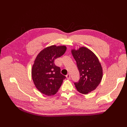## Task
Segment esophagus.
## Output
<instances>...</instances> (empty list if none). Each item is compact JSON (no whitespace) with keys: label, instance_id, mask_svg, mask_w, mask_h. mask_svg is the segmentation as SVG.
Masks as SVG:
<instances>
[{"label":"esophagus","instance_id":"esophagus-1","mask_svg":"<svg viewBox=\"0 0 127 127\" xmlns=\"http://www.w3.org/2000/svg\"><path fill=\"white\" fill-rule=\"evenodd\" d=\"M66 77L68 79H70V75L69 74H68L67 75H66Z\"/></svg>","mask_w":127,"mask_h":127}]
</instances>
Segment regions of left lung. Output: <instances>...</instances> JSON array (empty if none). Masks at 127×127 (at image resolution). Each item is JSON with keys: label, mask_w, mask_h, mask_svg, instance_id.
Segmentation results:
<instances>
[{"label": "left lung", "mask_w": 127, "mask_h": 127, "mask_svg": "<svg viewBox=\"0 0 127 127\" xmlns=\"http://www.w3.org/2000/svg\"><path fill=\"white\" fill-rule=\"evenodd\" d=\"M80 74L79 82L74 84L79 93L87 94L95 90L101 82L103 69L97 56L91 50L81 47L71 50Z\"/></svg>", "instance_id": "obj_1"}]
</instances>
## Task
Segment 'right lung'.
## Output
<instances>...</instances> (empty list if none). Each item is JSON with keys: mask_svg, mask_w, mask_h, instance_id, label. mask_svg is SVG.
<instances>
[{"mask_svg": "<svg viewBox=\"0 0 127 127\" xmlns=\"http://www.w3.org/2000/svg\"><path fill=\"white\" fill-rule=\"evenodd\" d=\"M65 45L49 46L41 50L34 60L32 68V77L36 88L48 96L55 95L66 77L60 73L54 60L66 52Z\"/></svg>", "mask_w": 127, "mask_h": 127, "instance_id": "add662e5", "label": "right lung"}]
</instances>
